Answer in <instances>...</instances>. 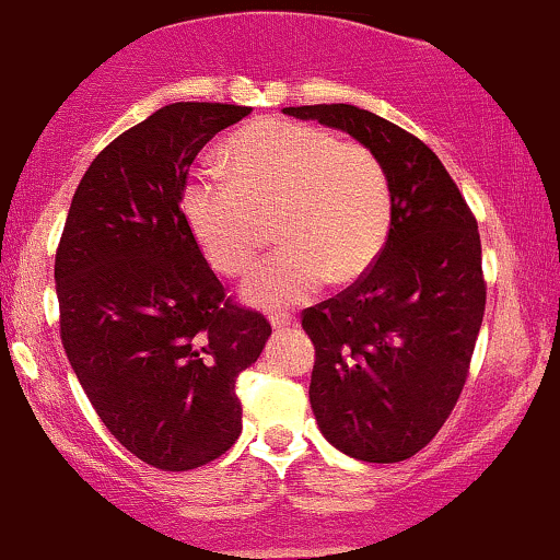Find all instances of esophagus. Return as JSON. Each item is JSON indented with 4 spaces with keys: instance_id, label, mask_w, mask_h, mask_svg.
<instances>
[{
    "instance_id": "esophagus-1",
    "label": "esophagus",
    "mask_w": 560,
    "mask_h": 560,
    "mask_svg": "<svg viewBox=\"0 0 560 560\" xmlns=\"http://www.w3.org/2000/svg\"><path fill=\"white\" fill-rule=\"evenodd\" d=\"M269 325H272L275 330H285V327L295 325V317H291V314H272V317H269Z\"/></svg>"
}]
</instances>
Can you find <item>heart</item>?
<instances>
[{
	"mask_svg": "<svg viewBox=\"0 0 560 560\" xmlns=\"http://www.w3.org/2000/svg\"><path fill=\"white\" fill-rule=\"evenodd\" d=\"M222 170L190 183L183 217L203 259L228 278L254 265L261 220L275 217L282 248L243 285L256 306L304 304L330 278H361L385 248L390 177L364 143L304 122L259 120L228 138Z\"/></svg>",
	"mask_w": 560,
	"mask_h": 560,
	"instance_id": "obj_1",
	"label": "heart"
}]
</instances>
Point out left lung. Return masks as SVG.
I'll use <instances>...</instances> for the list:
<instances>
[{"label": "left lung", "mask_w": 560, "mask_h": 560, "mask_svg": "<svg viewBox=\"0 0 560 560\" xmlns=\"http://www.w3.org/2000/svg\"><path fill=\"white\" fill-rule=\"evenodd\" d=\"M282 112L357 138L390 177L377 261L301 325L317 351L308 400L327 443L359 462H406L464 390L485 314L477 220L435 151L385 117L353 104Z\"/></svg>", "instance_id": "8db88e82"}]
</instances>
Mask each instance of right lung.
<instances>
[{
  "label": "right lung",
  "mask_w": 560,
  "mask_h": 560,
  "mask_svg": "<svg viewBox=\"0 0 560 560\" xmlns=\"http://www.w3.org/2000/svg\"><path fill=\"white\" fill-rule=\"evenodd\" d=\"M238 104L175 102L85 170L57 248L59 332L98 419L143 464L188 471L241 435L235 380L272 335L230 304L180 212L190 162Z\"/></svg>",
  "instance_id": "obj_1"
}]
</instances>
